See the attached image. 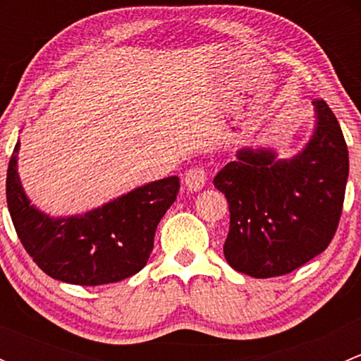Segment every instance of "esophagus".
I'll return each mask as SVG.
<instances>
[{
	"label": "esophagus",
	"mask_w": 361,
	"mask_h": 361,
	"mask_svg": "<svg viewBox=\"0 0 361 361\" xmlns=\"http://www.w3.org/2000/svg\"><path fill=\"white\" fill-rule=\"evenodd\" d=\"M206 171H204L202 166L190 167V169L185 173V187L190 192L202 190L204 185H206Z\"/></svg>",
	"instance_id": "34e87169"
}]
</instances>
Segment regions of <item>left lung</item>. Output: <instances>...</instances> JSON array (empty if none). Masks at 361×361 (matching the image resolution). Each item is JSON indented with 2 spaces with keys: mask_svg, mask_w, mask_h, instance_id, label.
<instances>
[{
  "mask_svg": "<svg viewBox=\"0 0 361 361\" xmlns=\"http://www.w3.org/2000/svg\"><path fill=\"white\" fill-rule=\"evenodd\" d=\"M314 130L297 155L274 148H241L214 176L231 209L224 255L251 278L288 274L332 241L342 213L349 157L341 126L323 99Z\"/></svg>",
  "mask_w": 361,
  "mask_h": 361,
  "instance_id": "left-lung-1",
  "label": "left lung"
}]
</instances>
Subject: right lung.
I'll use <instances>...</instances> for the list:
<instances>
[{
    "mask_svg": "<svg viewBox=\"0 0 361 361\" xmlns=\"http://www.w3.org/2000/svg\"><path fill=\"white\" fill-rule=\"evenodd\" d=\"M17 141L6 173V202L20 243L50 278L97 286L130 278L147 265L160 218L176 201L180 178L137 187L83 214L50 216L32 206L17 171Z\"/></svg>",
    "mask_w": 361,
    "mask_h": 361,
    "instance_id": "add662e5",
    "label": "right lung"
}]
</instances>
